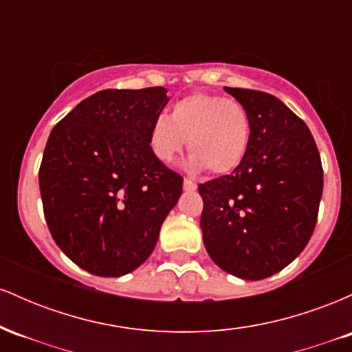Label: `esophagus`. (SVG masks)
Returning a JSON list of instances; mask_svg holds the SVG:
<instances>
[{"label":"esophagus","mask_w":352,"mask_h":352,"mask_svg":"<svg viewBox=\"0 0 352 352\" xmlns=\"http://www.w3.org/2000/svg\"><path fill=\"white\" fill-rule=\"evenodd\" d=\"M195 188H197V184L192 179H185L184 180V190H187V192H193Z\"/></svg>","instance_id":"esophagus-1"}]
</instances>
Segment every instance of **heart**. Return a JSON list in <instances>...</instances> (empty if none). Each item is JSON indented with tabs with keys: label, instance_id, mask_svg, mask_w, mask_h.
Segmentation results:
<instances>
[{
	"label": "heart",
	"instance_id": "obj_1",
	"mask_svg": "<svg viewBox=\"0 0 352 352\" xmlns=\"http://www.w3.org/2000/svg\"><path fill=\"white\" fill-rule=\"evenodd\" d=\"M252 139V117L240 100L193 92L177 100L170 116L155 117L148 145L159 162L170 164L187 145L188 168L213 175L233 172L243 162Z\"/></svg>",
	"mask_w": 352,
	"mask_h": 352
}]
</instances>
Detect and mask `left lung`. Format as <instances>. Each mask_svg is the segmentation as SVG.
<instances>
[{
  "label": "left lung",
  "mask_w": 352,
  "mask_h": 352,
  "mask_svg": "<svg viewBox=\"0 0 352 352\" xmlns=\"http://www.w3.org/2000/svg\"><path fill=\"white\" fill-rule=\"evenodd\" d=\"M252 117L248 152L230 175L199 185L205 248L221 270L263 280L308 245L322 195V165L308 125L280 99L225 87Z\"/></svg>",
  "instance_id": "left-lung-1"
}]
</instances>
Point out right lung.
I'll return each instance as SVG.
<instances>
[{
	"label": "right lung",
	"instance_id": "add662e5",
	"mask_svg": "<svg viewBox=\"0 0 352 352\" xmlns=\"http://www.w3.org/2000/svg\"><path fill=\"white\" fill-rule=\"evenodd\" d=\"M167 89H106L54 125L39 167L47 228L76 265L122 276L151 256L184 179L153 157L148 132Z\"/></svg>",
	"mask_w": 352,
	"mask_h": 352
}]
</instances>
